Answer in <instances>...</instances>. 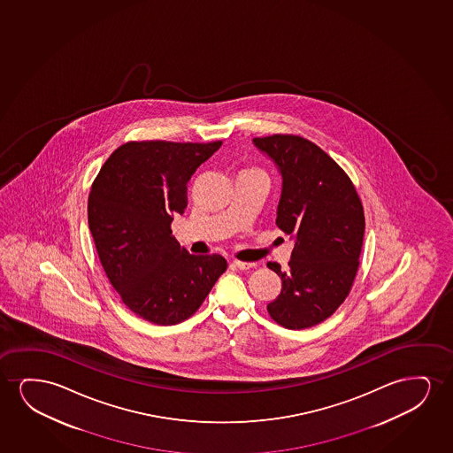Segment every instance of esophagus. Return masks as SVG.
Instances as JSON below:
<instances>
[{
	"mask_svg": "<svg viewBox=\"0 0 453 453\" xmlns=\"http://www.w3.org/2000/svg\"><path fill=\"white\" fill-rule=\"evenodd\" d=\"M232 266L238 267V269H242V271H246V269H250V267H254V263H246V261L235 260L232 261Z\"/></svg>",
	"mask_w": 453,
	"mask_h": 453,
	"instance_id": "34e87169",
	"label": "esophagus"
}]
</instances>
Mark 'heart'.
I'll list each match as a JSON object with an SVG mask.
<instances>
[{
    "label": "heart",
    "instance_id": "obj_1",
    "mask_svg": "<svg viewBox=\"0 0 453 453\" xmlns=\"http://www.w3.org/2000/svg\"><path fill=\"white\" fill-rule=\"evenodd\" d=\"M242 173H260V174H263V172H260V170H257V168H249V170H246V172H242Z\"/></svg>",
    "mask_w": 453,
    "mask_h": 453
}]
</instances>
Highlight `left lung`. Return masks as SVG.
I'll return each instance as SVG.
<instances>
[{
  "label": "left lung",
  "mask_w": 453,
  "mask_h": 453,
  "mask_svg": "<svg viewBox=\"0 0 453 453\" xmlns=\"http://www.w3.org/2000/svg\"><path fill=\"white\" fill-rule=\"evenodd\" d=\"M283 176L275 223L294 236L288 269L269 261L281 292L267 304L288 329L316 326L333 316L353 288L365 215L353 180L319 145L297 134L255 137Z\"/></svg>",
  "instance_id": "8db88e82"
}]
</instances>
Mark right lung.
Wrapping results in <instances>:
<instances>
[{"label":"right lung","instance_id":"add662e5","mask_svg":"<svg viewBox=\"0 0 453 453\" xmlns=\"http://www.w3.org/2000/svg\"><path fill=\"white\" fill-rule=\"evenodd\" d=\"M221 143L130 141L91 186L88 224L102 267L125 306L147 322H184L227 269L221 255H190L172 235L187 182Z\"/></svg>","mask_w":453,"mask_h":453}]
</instances>
